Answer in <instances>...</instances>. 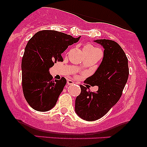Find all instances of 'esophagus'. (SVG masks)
Masks as SVG:
<instances>
[{
	"label": "esophagus",
	"instance_id": "obj_1",
	"mask_svg": "<svg viewBox=\"0 0 147 147\" xmlns=\"http://www.w3.org/2000/svg\"><path fill=\"white\" fill-rule=\"evenodd\" d=\"M67 84H68V85H72V84H75V83L73 82V81L70 80V79H68V80L67 81Z\"/></svg>",
	"mask_w": 147,
	"mask_h": 147
}]
</instances>
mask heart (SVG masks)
<instances>
[{
	"mask_svg": "<svg viewBox=\"0 0 147 147\" xmlns=\"http://www.w3.org/2000/svg\"><path fill=\"white\" fill-rule=\"evenodd\" d=\"M98 50V49L95 48V47L92 46L90 45H86L84 48V51L87 52H93Z\"/></svg>",
	"mask_w": 147,
	"mask_h": 147,
	"instance_id": "1",
	"label": "heart"
}]
</instances>
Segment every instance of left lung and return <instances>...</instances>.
<instances>
[{"instance_id": "left-lung-1", "label": "left lung", "mask_w": 147, "mask_h": 147, "mask_svg": "<svg viewBox=\"0 0 147 147\" xmlns=\"http://www.w3.org/2000/svg\"><path fill=\"white\" fill-rule=\"evenodd\" d=\"M95 42L104 48L102 63L96 72L86 79L99 87L96 92L80 85L81 93L75 100V112L86 121L97 120L119 101L129 74L128 59L117 42L98 39Z\"/></svg>"}]
</instances>
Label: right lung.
Returning <instances> with one entry per match:
<instances>
[{
	"label": "right lung",
	"mask_w": 147,
	"mask_h": 147,
	"mask_svg": "<svg viewBox=\"0 0 147 147\" xmlns=\"http://www.w3.org/2000/svg\"><path fill=\"white\" fill-rule=\"evenodd\" d=\"M79 38L55 30H41L27 43L21 63L22 88L33 109L45 112L56 104L66 79L54 80L49 69L57 61H63L61 53Z\"/></svg>",
	"instance_id": "add662e5"
}]
</instances>
